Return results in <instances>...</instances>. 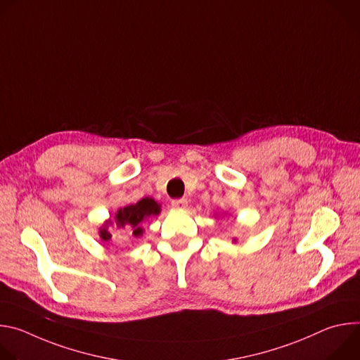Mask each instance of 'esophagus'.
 I'll return each instance as SVG.
<instances>
[{
    "label": "esophagus",
    "instance_id": "1",
    "mask_svg": "<svg viewBox=\"0 0 360 360\" xmlns=\"http://www.w3.org/2000/svg\"><path fill=\"white\" fill-rule=\"evenodd\" d=\"M171 205H172L174 208H176V210H184V208H186V205H188V199H185V198L172 199V200H171Z\"/></svg>",
    "mask_w": 360,
    "mask_h": 360
}]
</instances>
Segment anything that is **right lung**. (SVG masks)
I'll return each mask as SVG.
<instances>
[{
  "instance_id": "obj_1",
  "label": "right lung",
  "mask_w": 360,
  "mask_h": 360,
  "mask_svg": "<svg viewBox=\"0 0 360 360\" xmlns=\"http://www.w3.org/2000/svg\"><path fill=\"white\" fill-rule=\"evenodd\" d=\"M160 214V207L158 203L153 200L152 198H143L138 200L135 205H128L125 208H121L118 214L115 215V224L118 228H125V226H132L134 228V235L139 236L142 235V228L139 224L152 217ZM101 239L102 240H110L111 235L107 231V228H102L99 231Z\"/></svg>"
}]
</instances>
